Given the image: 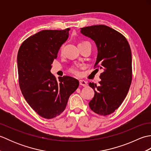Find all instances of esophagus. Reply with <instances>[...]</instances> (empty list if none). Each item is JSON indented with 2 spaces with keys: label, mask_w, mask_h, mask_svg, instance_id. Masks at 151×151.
Masks as SVG:
<instances>
[{
  "label": "esophagus",
  "mask_w": 151,
  "mask_h": 151,
  "mask_svg": "<svg viewBox=\"0 0 151 151\" xmlns=\"http://www.w3.org/2000/svg\"><path fill=\"white\" fill-rule=\"evenodd\" d=\"M79 84L81 86H84V87H86V85H87V83H86V82L84 81H83V80H80Z\"/></svg>",
  "instance_id": "1"
}]
</instances>
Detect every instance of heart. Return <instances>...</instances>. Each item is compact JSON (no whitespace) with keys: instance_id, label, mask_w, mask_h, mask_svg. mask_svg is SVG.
<instances>
[{"instance_id":"obj_1","label":"heart","mask_w":151,"mask_h":151,"mask_svg":"<svg viewBox=\"0 0 151 151\" xmlns=\"http://www.w3.org/2000/svg\"><path fill=\"white\" fill-rule=\"evenodd\" d=\"M88 43V42H82L81 43ZM80 43V44H81ZM60 52L61 53H62L63 52V47H61L60 49ZM69 73H70L72 75H75L76 76H79L81 75V68L78 66H73L71 67H70L69 69Z\"/></svg>"}]
</instances>
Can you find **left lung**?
<instances>
[{
  "instance_id": "1",
  "label": "left lung",
  "mask_w": 151,
  "mask_h": 151,
  "mask_svg": "<svg viewBox=\"0 0 151 151\" xmlns=\"http://www.w3.org/2000/svg\"><path fill=\"white\" fill-rule=\"evenodd\" d=\"M81 33L93 40L98 49L95 69H102L99 86L89 85L95 91L89 102L91 110L99 115H110L127 97L132 79V53L123 34L106 25L81 28Z\"/></svg>"
}]
</instances>
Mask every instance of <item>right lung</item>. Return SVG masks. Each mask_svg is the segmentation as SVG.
I'll use <instances>...</instances> for the list:
<instances>
[{
  "label": "right lung",
  "mask_w": 151,
  "mask_h": 151,
  "mask_svg": "<svg viewBox=\"0 0 151 151\" xmlns=\"http://www.w3.org/2000/svg\"><path fill=\"white\" fill-rule=\"evenodd\" d=\"M70 28L45 30L28 37L19 48L17 69L19 87L30 106L45 119L58 116L68 99L79 86L71 76L56 78L50 73L51 64L60 47L69 37Z\"/></svg>",
  "instance_id": "right-lung-1"
}]
</instances>
